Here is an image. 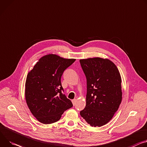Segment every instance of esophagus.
Wrapping results in <instances>:
<instances>
[{
  "instance_id": "1",
  "label": "esophagus",
  "mask_w": 147,
  "mask_h": 147,
  "mask_svg": "<svg viewBox=\"0 0 147 147\" xmlns=\"http://www.w3.org/2000/svg\"><path fill=\"white\" fill-rule=\"evenodd\" d=\"M72 102H73V104L74 105L76 103V99H74L72 100Z\"/></svg>"
}]
</instances>
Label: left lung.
Listing matches in <instances>:
<instances>
[{
  "instance_id": "left-lung-1",
  "label": "left lung",
  "mask_w": 147,
  "mask_h": 147,
  "mask_svg": "<svg viewBox=\"0 0 147 147\" xmlns=\"http://www.w3.org/2000/svg\"><path fill=\"white\" fill-rule=\"evenodd\" d=\"M87 80L86 105L81 116L92 127L109 123L122 100L121 78L116 65L100 57L80 60Z\"/></svg>"
}]
</instances>
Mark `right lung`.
Returning <instances> with one entry per match:
<instances>
[{"instance_id":"obj_1","label":"right lung","mask_w":147,"mask_h":147,"mask_svg":"<svg viewBox=\"0 0 147 147\" xmlns=\"http://www.w3.org/2000/svg\"><path fill=\"white\" fill-rule=\"evenodd\" d=\"M75 59H66L55 55L42 57L28 73L25 84L27 104L38 121L49 124L60 119L73 104L66 97L61 77Z\"/></svg>"}]
</instances>
